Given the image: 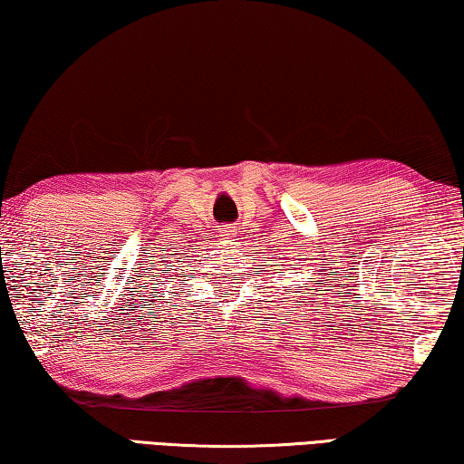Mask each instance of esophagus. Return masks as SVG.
<instances>
[{
    "mask_svg": "<svg viewBox=\"0 0 464 464\" xmlns=\"http://www.w3.org/2000/svg\"><path fill=\"white\" fill-rule=\"evenodd\" d=\"M218 234H219V237H222V238H232L234 237V234H237V227H234L232 224H224V226H219L218 227Z\"/></svg>",
    "mask_w": 464,
    "mask_h": 464,
    "instance_id": "34e87169",
    "label": "esophagus"
}]
</instances>
